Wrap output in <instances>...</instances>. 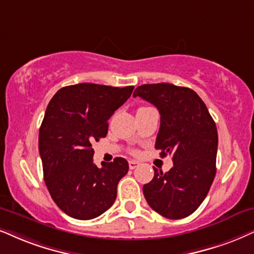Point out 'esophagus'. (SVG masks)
<instances>
[{
    "mask_svg": "<svg viewBox=\"0 0 254 254\" xmlns=\"http://www.w3.org/2000/svg\"><path fill=\"white\" fill-rule=\"evenodd\" d=\"M138 164H139V163L136 162V160H129V168L131 170H133L136 166H138Z\"/></svg>",
    "mask_w": 254,
    "mask_h": 254,
    "instance_id": "34e87169",
    "label": "esophagus"
}]
</instances>
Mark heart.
<instances>
[{
	"label": "heart",
	"instance_id": "1",
	"mask_svg": "<svg viewBox=\"0 0 254 254\" xmlns=\"http://www.w3.org/2000/svg\"><path fill=\"white\" fill-rule=\"evenodd\" d=\"M145 108H147V107H140V108H138L137 111H138V110H142V109H145Z\"/></svg>",
	"mask_w": 254,
	"mask_h": 254
}]
</instances>
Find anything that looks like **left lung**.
Masks as SVG:
<instances>
[{"mask_svg": "<svg viewBox=\"0 0 254 254\" xmlns=\"http://www.w3.org/2000/svg\"><path fill=\"white\" fill-rule=\"evenodd\" d=\"M140 97L158 109L160 127L156 145L159 155L172 156L173 166L155 170L143 186L147 204L169 219L190 216L203 203L216 176L218 132L206 105L193 90L170 83L136 88Z\"/></svg>", "mask_w": 254, "mask_h": 254, "instance_id": "1", "label": "left lung"}]
</instances>
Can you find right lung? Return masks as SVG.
<instances>
[{
    "label": "right lung",
    "instance_id": "1",
    "mask_svg": "<svg viewBox=\"0 0 254 254\" xmlns=\"http://www.w3.org/2000/svg\"><path fill=\"white\" fill-rule=\"evenodd\" d=\"M132 90L79 83L60 89L48 104L38 134L44 181L57 206L75 219H94L116 200L129 164L117 157L98 168L91 143L107 136L109 118Z\"/></svg>",
    "mask_w": 254,
    "mask_h": 254
}]
</instances>
